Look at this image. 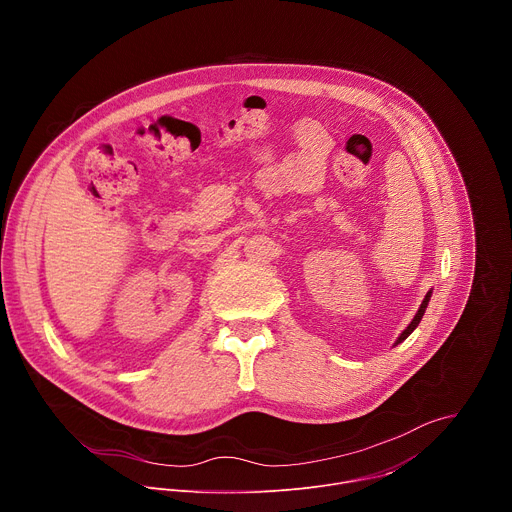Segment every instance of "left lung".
<instances>
[{
	"label": "left lung",
	"instance_id": "1",
	"mask_svg": "<svg viewBox=\"0 0 512 512\" xmlns=\"http://www.w3.org/2000/svg\"><path fill=\"white\" fill-rule=\"evenodd\" d=\"M429 300H431V289L427 291V294H425V298H423V302H421V306H419V310H417V314L413 316V320H411V324L399 334V338L395 340V344L393 346H397V344H401L417 326H419V322H421V318H423V314H425V308H427V304H429Z\"/></svg>",
	"mask_w": 512,
	"mask_h": 512
}]
</instances>
